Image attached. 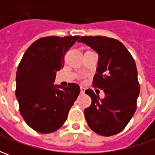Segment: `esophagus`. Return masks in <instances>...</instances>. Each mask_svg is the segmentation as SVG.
Segmentation results:
<instances>
[{"mask_svg": "<svg viewBox=\"0 0 155 155\" xmlns=\"http://www.w3.org/2000/svg\"><path fill=\"white\" fill-rule=\"evenodd\" d=\"M84 88L81 87V94H84Z\"/></svg>", "mask_w": 155, "mask_h": 155, "instance_id": "esophagus-1", "label": "esophagus"}]
</instances>
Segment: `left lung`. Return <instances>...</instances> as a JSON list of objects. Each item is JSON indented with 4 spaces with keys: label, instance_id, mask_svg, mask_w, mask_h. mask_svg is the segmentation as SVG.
<instances>
[{
    "label": "left lung",
    "instance_id": "8db88e82",
    "mask_svg": "<svg viewBox=\"0 0 155 155\" xmlns=\"http://www.w3.org/2000/svg\"><path fill=\"white\" fill-rule=\"evenodd\" d=\"M79 42L89 45L99 54L93 85L103 90L104 99L89 89L90 107L84 109L88 125L98 134L111 136L120 133L133 117L140 94L136 64L120 41L106 36H81Z\"/></svg>",
    "mask_w": 155,
    "mask_h": 155
}]
</instances>
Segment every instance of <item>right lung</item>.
Returning <instances> with one entry per match:
<instances>
[{
  "label": "right lung",
  "mask_w": 155,
  "mask_h": 155,
  "mask_svg": "<svg viewBox=\"0 0 155 155\" xmlns=\"http://www.w3.org/2000/svg\"><path fill=\"white\" fill-rule=\"evenodd\" d=\"M80 36H48L33 42L16 71L15 95L25 123L39 133L60 129L80 94L75 83L54 85L56 71L64 67V54Z\"/></svg>",
  "instance_id": "add662e5"
}]
</instances>
